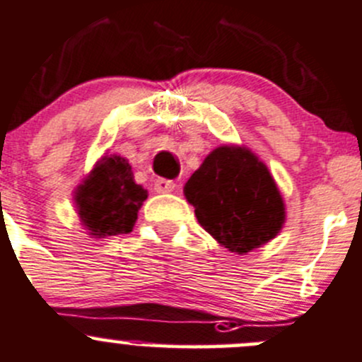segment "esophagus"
<instances>
[{
	"label": "esophagus",
	"mask_w": 362,
	"mask_h": 362,
	"mask_svg": "<svg viewBox=\"0 0 362 362\" xmlns=\"http://www.w3.org/2000/svg\"><path fill=\"white\" fill-rule=\"evenodd\" d=\"M174 188H176V185L169 180H156L155 181V192H158V193H170V192H174Z\"/></svg>",
	"instance_id": "1"
}]
</instances>
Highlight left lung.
Instances as JSON below:
<instances>
[{"label":"left lung","instance_id":"8db88e82","mask_svg":"<svg viewBox=\"0 0 362 362\" xmlns=\"http://www.w3.org/2000/svg\"><path fill=\"white\" fill-rule=\"evenodd\" d=\"M200 226L219 245L247 255L279 235L286 204L264 162L249 148L223 144L185 185Z\"/></svg>","mask_w":362,"mask_h":362}]
</instances>
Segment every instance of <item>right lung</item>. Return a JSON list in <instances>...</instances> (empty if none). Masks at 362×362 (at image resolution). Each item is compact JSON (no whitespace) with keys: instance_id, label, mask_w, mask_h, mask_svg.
<instances>
[{"instance_id":"add662e5","label":"right lung","mask_w":362,"mask_h":362,"mask_svg":"<svg viewBox=\"0 0 362 362\" xmlns=\"http://www.w3.org/2000/svg\"><path fill=\"white\" fill-rule=\"evenodd\" d=\"M148 192L134 181L129 160L104 153L74 189V207L92 238L132 232Z\"/></svg>"}]
</instances>
